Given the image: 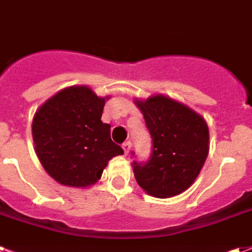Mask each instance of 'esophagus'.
I'll return each instance as SVG.
<instances>
[{
  "label": "esophagus",
  "mask_w": 252,
  "mask_h": 252,
  "mask_svg": "<svg viewBox=\"0 0 252 252\" xmlns=\"http://www.w3.org/2000/svg\"><path fill=\"white\" fill-rule=\"evenodd\" d=\"M123 151H125V155H129L130 149H131V142L130 141H126V142H123Z\"/></svg>",
  "instance_id": "34e87169"
}]
</instances>
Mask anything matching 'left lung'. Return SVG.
<instances>
[{"label": "left lung", "mask_w": 252, "mask_h": 252, "mask_svg": "<svg viewBox=\"0 0 252 252\" xmlns=\"http://www.w3.org/2000/svg\"><path fill=\"white\" fill-rule=\"evenodd\" d=\"M135 104L152 137L149 160L133 161L135 180L153 197L178 195L194 183L208 158V125L191 108L164 94Z\"/></svg>", "instance_id": "left-lung-1"}]
</instances>
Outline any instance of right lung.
Listing matches in <instances>:
<instances>
[{
    "label": "right lung",
    "mask_w": 252,
    "mask_h": 252,
    "mask_svg": "<svg viewBox=\"0 0 252 252\" xmlns=\"http://www.w3.org/2000/svg\"><path fill=\"white\" fill-rule=\"evenodd\" d=\"M108 99V97H106ZM88 87H69L39 107L32 121L35 151L46 172L63 186L87 187L123 149L101 122L106 104Z\"/></svg>",
    "instance_id": "1"
}]
</instances>
